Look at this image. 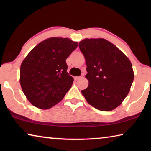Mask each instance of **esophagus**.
Segmentation results:
<instances>
[{
  "mask_svg": "<svg viewBox=\"0 0 151 151\" xmlns=\"http://www.w3.org/2000/svg\"><path fill=\"white\" fill-rule=\"evenodd\" d=\"M81 78V76H75V81H78V80H79V79H80Z\"/></svg>",
  "mask_w": 151,
  "mask_h": 151,
  "instance_id": "34e87169",
  "label": "esophagus"
}]
</instances>
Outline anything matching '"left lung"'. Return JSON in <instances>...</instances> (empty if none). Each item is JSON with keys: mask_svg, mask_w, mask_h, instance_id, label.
<instances>
[{"mask_svg": "<svg viewBox=\"0 0 151 151\" xmlns=\"http://www.w3.org/2000/svg\"><path fill=\"white\" fill-rule=\"evenodd\" d=\"M85 58L88 86L81 93L86 101L102 111L116 108L126 98L134 79L131 61L115 45L104 39L79 42Z\"/></svg>", "mask_w": 151, "mask_h": 151, "instance_id": "obj_1", "label": "left lung"}]
</instances>
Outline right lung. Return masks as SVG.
I'll list each match as a JSON object with an SVG mask.
<instances>
[{
  "mask_svg": "<svg viewBox=\"0 0 151 151\" xmlns=\"http://www.w3.org/2000/svg\"><path fill=\"white\" fill-rule=\"evenodd\" d=\"M77 47V42L67 38L52 37L28 54L20 66V83L32 105L47 109L63 99L73 83L66 59Z\"/></svg>",
  "mask_w": 151,
  "mask_h": 151,
  "instance_id": "1",
  "label": "right lung"
}]
</instances>
